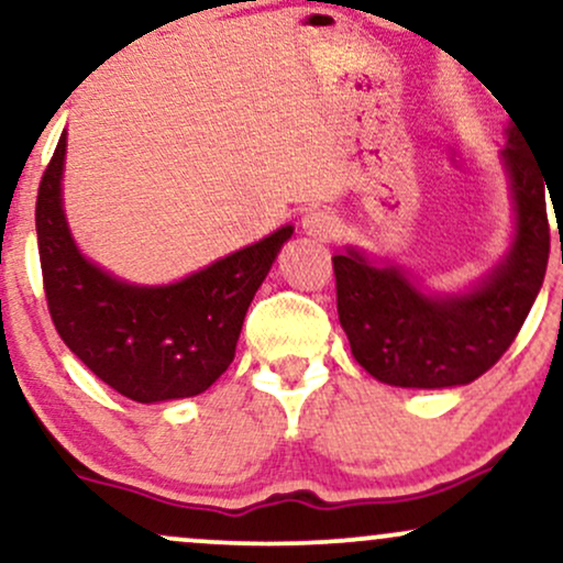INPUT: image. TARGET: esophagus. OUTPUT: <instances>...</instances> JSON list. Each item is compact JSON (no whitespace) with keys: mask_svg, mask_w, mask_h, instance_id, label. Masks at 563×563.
<instances>
[{"mask_svg":"<svg viewBox=\"0 0 563 563\" xmlns=\"http://www.w3.org/2000/svg\"><path fill=\"white\" fill-rule=\"evenodd\" d=\"M301 230L314 241H331L339 230V219L328 209H309L301 217Z\"/></svg>","mask_w":563,"mask_h":563,"instance_id":"obj_1","label":"esophagus"}]
</instances>
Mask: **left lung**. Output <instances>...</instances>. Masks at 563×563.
I'll list each match as a JSON object with an SVG mask.
<instances>
[{
	"instance_id": "left-lung-1",
	"label": "left lung",
	"mask_w": 563,
	"mask_h": 563,
	"mask_svg": "<svg viewBox=\"0 0 563 563\" xmlns=\"http://www.w3.org/2000/svg\"><path fill=\"white\" fill-rule=\"evenodd\" d=\"M503 161L514 190L516 235L506 260L468 294L426 296L402 269L376 267L357 249L333 256L341 328L354 360L380 384H471L506 354L525 325L551 254L548 177L519 126H508Z\"/></svg>"
}]
</instances>
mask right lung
Listing matches in <instances>:
<instances>
[{
    "label": "right lung",
    "mask_w": 563,
    "mask_h": 563,
    "mask_svg": "<svg viewBox=\"0 0 563 563\" xmlns=\"http://www.w3.org/2000/svg\"><path fill=\"white\" fill-rule=\"evenodd\" d=\"M63 161L66 132L36 196L38 262L60 339L97 378L134 402L206 391L235 357L249 303L294 228L286 224L172 286H129L76 249L63 214Z\"/></svg>",
    "instance_id": "obj_1"
}]
</instances>
